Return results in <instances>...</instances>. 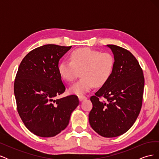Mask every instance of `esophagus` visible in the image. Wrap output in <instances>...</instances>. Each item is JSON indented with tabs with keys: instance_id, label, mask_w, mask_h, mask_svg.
Returning <instances> with one entry per match:
<instances>
[{
	"instance_id": "1",
	"label": "esophagus",
	"mask_w": 159,
	"mask_h": 159,
	"mask_svg": "<svg viewBox=\"0 0 159 159\" xmlns=\"http://www.w3.org/2000/svg\"><path fill=\"white\" fill-rule=\"evenodd\" d=\"M79 100L80 101V102H82V101H84V100H85V99H87V98L85 97V96H84V95H80V96H79Z\"/></svg>"
}]
</instances>
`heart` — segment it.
Here are the masks:
<instances>
[{"label": "heart", "instance_id": "heart-1", "mask_svg": "<svg viewBox=\"0 0 159 159\" xmlns=\"http://www.w3.org/2000/svg\"><path fill=\"white\" fill-rule=\"evenodd\" d=\"M70 61L64 60L58 66V72L66 82L74 81L81 71V78L70 86V92L83 95L95 85H104L111 75L115 66L113 56L108 52L102 53L89 48L74 50Z\"/></svg>", "mask_w": 159, "mask_h": 159}]
</instances>
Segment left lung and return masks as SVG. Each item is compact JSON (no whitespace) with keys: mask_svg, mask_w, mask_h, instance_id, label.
Here are the masks:
<instances>
[{"mask_svg":"<svg viewBox=\"0 0 159 159\" xmlns=\"http://www.w3.org/2000/svg\"><path fill=\"white\" fill-rule=\"evenodd\" d=\"M107 46L114 56V69L109 80L90 98L93 108L89 122L101 136L115 137L126 133L139 116L145 79L140 65L131 52L113 44ZM101 97L106 98L107 102L99 100Z\"/></svg>","mask_w":159,"mask_h":159,"instance_id":"obj_1","label":"left lung"}]
</instances>
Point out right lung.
Wrapping results in <instances>:
<instances>
[{
  "mask_svg": "<svg viewBox=\"0 0 159 159\" xmlns=\"http://www.w3.org/2000/svg\"><path fill=\"white\" fill-rule=\"evenodd\" d=\"M71 48L38 47L19 66L14 84L17 110L26 128L37 136L52 137L63 131L79 105L74 95L55 99L66 90L58 72L59 61Z\"/></svg>",
  "mask_w": 159,
  "mask_h": 159,
  "instance_id": "1",
  "label": "right lung"
}]
</instances>
